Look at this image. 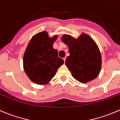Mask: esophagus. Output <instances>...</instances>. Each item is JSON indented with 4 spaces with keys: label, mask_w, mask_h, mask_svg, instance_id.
I'll return each instance as SVG.
<instances>
[{
    "label": "esophagus",
    "mask_w": 120,
    "mask_h": 120,
    "mask_svg": "<svg viewBox=\"0 0 120 120\" xmlns=\"http://www.w3.org/2000/svg\"><path fill=\"white\" fill-rule=\"evenodd\" d=\"M66 57H64L63 58V60H64V62H65V61H66Z\"/></svg>",
    "instance_id": "1"
}]
</instances>
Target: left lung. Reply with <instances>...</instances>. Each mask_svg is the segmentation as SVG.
I'll use <instances>...</instances> for the list:
<instances>
[{"mask_svg":"<svg viewBox=\"0 0 120 120\" xmlns=\"http://www.w3.org/2000/svg\"><path fill=\"white\" fill-rule=\"evenodd\" d=\"M61 40L68 46L70 56L65 63L72 76L81 83H87L96 79L101 69L102 59L99 48L93 39L82 33L77 38L63 34Z\"/></svg>","mask_w":120,"mask_h":120,"instance_id":"8db88e82","label":"left lung"}]
</instances>
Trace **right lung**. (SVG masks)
Wrapping results in <instances>:
<instances>
[{
  "label": "right lung",
  "instance_id": "add662e5",
  "mask_svg": "<svg viewBox=\"0 0 120 120\" xmlns=\"http://www.w3.org/2000/svg\"><path fill=\"white\" fill-rule=\"evenodd\" d=\"M58 35L49 37L46 31L34 34L25 50L23 59V69L29 79L39 85L48 84L64 64L59 57L53 44Z\"/></svg>",
  "mask_w": 120,
  "mask_h": 120
}]
</instances>
